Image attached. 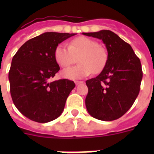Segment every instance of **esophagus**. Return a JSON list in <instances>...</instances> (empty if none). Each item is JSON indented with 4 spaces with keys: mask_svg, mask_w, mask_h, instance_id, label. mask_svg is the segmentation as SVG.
I'll use <instances>...</instances> for the list:
<instances>
[{
    "mask_svg": "<svg viewBox=\"0 0 154 154\" xmlns=\"http://www.w3.org/2000/svg\"><path fill=\"white\" fill-rule=\"evenodd\" d=\"M81 83H82V82H75V84H76V85H80Z\"/></svg>",
    "mask_w": 154,
    "mask_h": 154,
    "instance_id": "esophagus-1",
    "label": "esophagus"
}]
</instances>
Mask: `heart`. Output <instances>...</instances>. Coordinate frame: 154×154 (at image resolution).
I'll use <instances>...</instances> for the list:
<instances>
[{
	"label": "heart",
	"mask_w": 154,
	"mask_h": 154,
	"mask_svg": "<svg viewBox=\"0 0 154 154\" xmlns=\"http://www.w3.org/2000/svg\"><path fill=\"white\" fill-rule=\"evenodd\" d=\"M80 65L67 68L62 71L64 77L70 80L82 79L92 72L98 73L105 67L107 60L105 49L99 46V43L85 37H79L72 40L69 46L60 44L56 48L54 57L61 67H67L75 62L78 57Z\"/></svg>",
	"instance_id": "obj_1"
}]
</instances>
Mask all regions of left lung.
<instances>
[{
    "label": "left lung",
    "mask_w": 154,
    "mask_h": 154,
    "mask_svg": "<svg viewBox=\"0 0 154 154\" xmlns=\"http://www.w3.org/2000/svg\"><path fill=\"white\" fill-rule=\"evenodd\" d=\"M82 34L101 40L108 53L101 73L86 81L88 112L105 122L118 119L131 108L138 96L143 74L140 59L130 45L110 30Z\"/></svg>",
    "instance_id": "left-lung-1"
}]
</instances>
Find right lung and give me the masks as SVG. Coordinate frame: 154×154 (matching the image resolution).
Segmentation results:
<instances>
[{
  "label": "right lung",
  "instance_id": "add662e5",
  "mask_svg": "<svg viewBox=\"0 0 154 154\" xmlns=\"http://www.w3.org/2000/svg\"><path fill=\"white\" fill-rule=\"evenodd\" d=\"M74 35L44 32L27 41L13 57L8 72L11 97L29 119L46 123L62 113L75 84L68 79L50 82L60 69L54 52L58 45Z\"/></svg>",
  "mask_w": 154,
  "mask_h": 154
}]
</instances>
